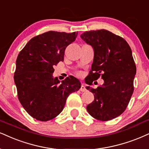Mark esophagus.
<instances>
[{"label":"esophagus","mask_w":149,"mask_h":149,"mask_svg":"<svg viewBox=\"0 0 149 149\" xmlns=\"http://www.w3.org/2000/svg\"><path fill=\"white\" fill-rule=\"evenodd\" d=\"M80 91H81V92H85V91H86V87H85V86H84V84H82L81 86Z\"/></svg>","instance_id":"obj_1"}]
</instances>
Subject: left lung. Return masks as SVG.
<instances>
[{"label": "left lung", "instance_id": "left-lung-1", "mask_svg": "<svg viewBox=\"0 0 149 149\" xmlns=\"http://www.w3.org/2000/svg\"><path fill=\"white\" fill-rule=\"evenodd\" d=\"M81 38L94 50L86 83L91 85L100 76L104 81L97 88L86 86L95 97L86 108L98 120H111L124 113L133 95L136 66L131 49L124 38L106 30L85 32Z\"/></svg>", "mask_w": 149, "mask_h": 149}]
</instances>
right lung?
I'll return each mask as SVG.
<instances>
[{
	"label": "right lung",
	"mask_w": 149,
	"mask_h": 149,
	"mask_svg": "<svg viewBox=\"0 0 149 149\" xmlns=\"http://www.w3.org/2000/svg\"><path fill=\"white\" fill-rule=\"evenodd\" d=\"M78 32L49 31L32 38L18 55L14 83L21 105L29 115L46 122L63 111L70 94L79 90L78 79L60 81L53 77L54 65L63 61L68 45Z\"/></svg>",
	"instance_id": "obj_1"
}]
</instances>
